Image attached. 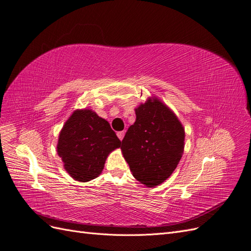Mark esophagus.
<instances>
[{
	"instance_id": "1",
	"label": "esophagus",
	"mask_w": 251,
	"mask_h": 251,
	"mask_svg": "<svg viewBox=\"0 0 251 251\" xmlns=\"http://www.w3.org/2000/svg\"><path fill=\"white\" fill-rule=\"evenodd\" d=\"M124 134H125V131H119V132L117 133V136H118V138L122 141V140H123V138H124Z\"/></svg>"
}]
</instances>
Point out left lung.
I'll list each match as a JSON object with an SVG mask.
<instances>
[{
  "instance_id": "left-lung-1",
  "label": "left lung",
  "mask_w": 251,
  "mask_h": 251,
  "mask_svg": "<svg viewBox=\"0 0 251 251\" xmlns=\"http://www.w3.org/2000/svg\"><path fill=\"white\" fill-rule=\"evenodd\" d=\"M134 111L136 122L128 128L121 150L133 177L152 188L165 181L180 161L184 128L157 98L149 99Z\"/></svg>"
}]
</instances>
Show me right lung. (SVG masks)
I'll return each instance as SVG.
<instances>
[{
    "mask_svg": "<svg viewBox=\"0 0 251 251\" xmlns=\"http://www.w3.org/2000/svg\"><path fill=\"white\" fill-rule=\"evenodd\" d=\"M120 146L121 141L105 119L91 109H78L62 127L57 152L70 176L87 182L100 174L109 153Z\"/></svg>",
    "mask_w": 251,
    "mask_h": 251,
    "instance_id": "obj_1",
    "label": "right lung"
}]
</instances>
